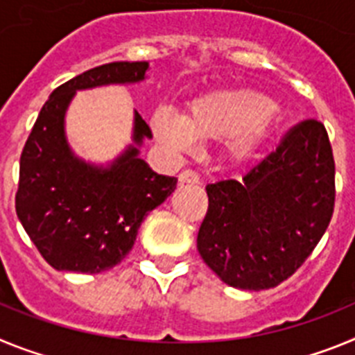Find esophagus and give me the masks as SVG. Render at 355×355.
<instances>
[{
    "instance_id": "34e87169",
    "label": "esophagus",
    "mask_w": 355,
    "mask_h": 355,
    "mask_svg": "<svg viewBox=\"0 0 355 355\" xmlns=\"http://www.w3.org/2000/svg\"><path fill=\"white\" fill-rule=\"evenodd\" d=\"M180 183L197 184V183H199V175H197V172L192 171V168H187V171H183L180 174Z\"/></svg>"
}]
</instances>
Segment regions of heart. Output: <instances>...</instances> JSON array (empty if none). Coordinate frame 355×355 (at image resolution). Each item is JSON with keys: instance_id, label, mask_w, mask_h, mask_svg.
I'll return each mask as SVG.
<instances>
[{"instance_id": "b5f03b06", "label": "heart", "mask_w": 355, "mask_h": 355, "mask_svg": "<svg viewBox=\"0 0 355 355\" xmlns=\"http://www.w3.org/2000/svg\"><path fill=\"white\" fill-rule=\"evenodd\" d=\"M275 110L270 97L256 90H213L190 101L184 115L158 110L150 126L156 140L174 155L190 150L200 139L227 142L231 159L243 163L258 147Z\"/></svg>"}]
</instances>
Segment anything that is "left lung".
<instances>
[{
    "label": "left lung",
    "instance_id": "8db88e82",
    "mask_svg": "<svg viewBox=\"0 0 355 355\" xmlns=\"http://www.w3.org/2000/svg\"><path fill=\"white\" fill-rule=\"evenodd\" d=\"M197 250L225 284L268 290L299 270L331 222L334 156L316 119L295 124L243 180L206 187Z\"/></svg>",
    "mask_w": 355,
    "mask_h": 355
}]
</instances>
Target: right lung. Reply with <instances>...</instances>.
<instances>
[{
  "mask_svg": "<svg viewBox=\"0 0 355 355\" xmlns=\"http://www.w3.org/2000/svg\"><path fill=\"white\" fill-rule=\"evenodd\" d=\"M147 62H112L65 81L44 103L21 153L15 211L42 258L56 270L99 274L119 265L149 211L178 180L156 174L139 158L150 128L135 112L133 142L108 167L76 158L65 139V110L76 90L137 83Z\"/></svg>",
  "mask_w": 355,
  "mask_h": 355,
  "instance_id": "1",
  "label": "right lung"
}]
</instances>
